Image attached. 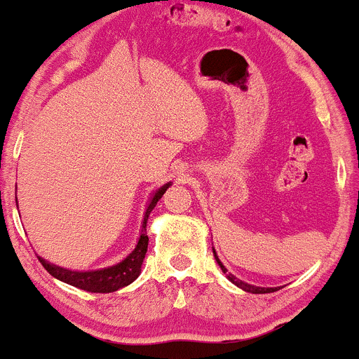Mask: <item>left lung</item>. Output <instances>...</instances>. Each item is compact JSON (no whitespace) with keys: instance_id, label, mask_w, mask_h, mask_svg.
I'll list each match as a JSON object with an SVG mask.
<instances>
[{"instance_id":"1","label":"left lung","mask_w":359,"mask_h":359,"mask_svg":"<svg viewBox=\"0 0 359 359\" xmlns=\"http://www.w3.org/2000/svg\"><path fill=\"white\" fill-rule=\"evenodd\" d=\"M213 256H215V259H217L218 266H220L222 271H224V273L227 275L229 280L232 282V284H236L237 287H241L243 290H246V292H252V294H266V292H275V290H277V287H256V285H251V284H248V282L239 280V278H237L236 275L229 273V270L225 269L224 263L220 262V258H218V255H217V251H215V249H213Z\"/></svg>"}]
</instances>
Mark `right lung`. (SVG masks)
Listing matches in <instances>:
<instances>
[{"label": "right lung", "instance_id": "obj_1", "mask_svg": "<svg viewBox=\"0 0 359 359\" xmlns=\"http://www.w3.org/2000/svg\"><path fill=\"white\" fill-rule=\"evenodd\" d=\"M172 184H165L161 186L160 189L153 194L151 201L148 203V208H146L144 213V220H142L141 225V236H139L137 244H135L134 251L130 252L127 258H123L122 262L116 263V265L108 266V269H101V270H93V271H74V270H67L62 269V266H56L53 263L46 262L44 258L39 256V262L43 263V266L50 271V275H53L58 280L65 282V284L74 285V287L88 290V292H115V290L126 287V285L132 284L135 278L139 277L141 273V266L142 262H144L146 251H148V233H146V224H148V217L149 213L153 211L154 206H156L158 199H161V196L165 194V191Z\"/></svg>", "mask_w": 359, "mask_h": 359}]
</instances>
